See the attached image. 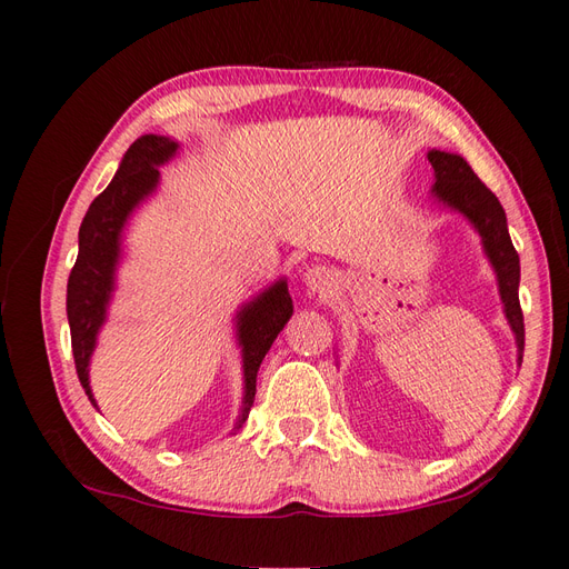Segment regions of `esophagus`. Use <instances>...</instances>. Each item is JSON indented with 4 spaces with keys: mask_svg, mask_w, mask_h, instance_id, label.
Returning a JSON list of instances; mask_svg holds the SVG:
<instances>
[{
    "mask_svg": "<svg viewBox=\"0 0 569 569\" xmlns=\"http://www.w3.org/2000/svg\"><path fill=\"white\" fill-rule=\"evenodd\" d=\"M302 281H305V286H308V290H310L312 296L315 293L317 296H325V293H329V288L337 283V273H333V269H329V267L312 264V267L305 269Z\"/></svg>",
    "mask_w": 569,
    "mask_h": 569,
    "instance_id": "1",
    "label": "esophagus"
}]
</instances>
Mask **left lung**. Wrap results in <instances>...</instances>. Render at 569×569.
<instances>
[{"instance_id": "8db88e82", "label": "left lung", "mask_w": 569, "mask_h": 569, "mask_svg": "<svg viewBox=\"0 0 569 569\" xmlns=\"http://www.w3.org/2000/svg\"><path fill=\"white\" fill-rule=\"evenodd\" d=\"M428 160L435 170V184L430 197L440 201L445 209L461 213L478 232L480 244L498 276V290L502 312L517 343V366L523 358V315L519 308V254L509 238L507 216L502 203L490 189L478 180V174L459 153L428 151Z\"/></svg>"}]
</instances>
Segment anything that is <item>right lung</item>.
<instances>
[{
  "mask_svg": "<svg viewBox=\"0 0 569 569\" xmlns=\"http://www.w3.org/2000/svg\"><path fill=\"white\" fill-rule=\"evenodd\" d=\"M178 149L180 143L170 137H139L127 149L112 182L93 199L79 228V257L67 283V317L79 382L96 409L98 403L91 391L89 368L98 333L108 319L114 286H118L122 232L132 213L156 192L160 182V166H166ZM290 315H293V300L288 296L286 279L271 283L238 310L236 339L242 356L244 395L240 416L232 430H240L247 416H250L257 395L259 366Z\"/></svg>",
  "mask_w": 569,
  "mask_h": 569,
  "instance_id": "obj_1",
  "label": "right lung"
}]
</instances>
